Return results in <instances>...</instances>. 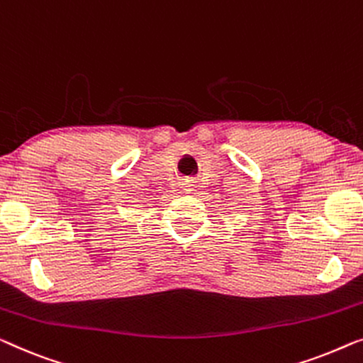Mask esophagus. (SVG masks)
Segmentation results:
<instances>
[{
  "label": "esophagus",
  "instance_id": "34e87169",
  "mask_svg": "<svg viewBox=\"0 0 363 363\" xmlns=\"http://www.w3.org/2000/svg\"><path fill=\"white\" fill-rule=\"evenodd\" d=\"M182 190L183 191H191V182L190 180H185L182 183Z\"/></svg>",
  "mask_w": 363,
  "mask_h": 363
}]
</instances>
